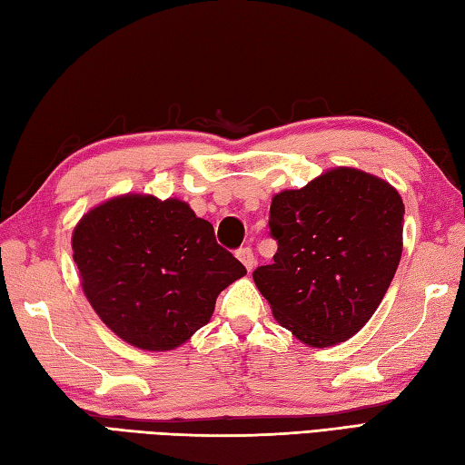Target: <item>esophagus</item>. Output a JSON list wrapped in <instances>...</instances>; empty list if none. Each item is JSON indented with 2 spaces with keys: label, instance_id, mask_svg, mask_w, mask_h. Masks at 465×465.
Listing matches in <instances>:
<instances>
[{
  "label": "esophagus",
  "instance_id": "34e87169",
  "mask_svg": "<svg viewBox=\"0 0 465 465\" xmlns=\"http://www.w3.org/2000/svg\"><path fill=\"white\" fill-rule=\"evenodd\" d=\"M238 260L245 265V270L248 272H252L253 270V265H255V258H253V252H252V248H240L238 250Z\"/></svg>",
  "mask_w": 465,
  "mask_h": 465
}]
</instances>
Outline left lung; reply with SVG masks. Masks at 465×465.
<instances>
[{
	"label": "left lung",
	"instance_id": "left-lung-1",
	"mask_svg": "<svg viewBox=\"0 0 465 465\" xmlns=\"http://www.w3.org/2000/svg\"><path fill=\"white\" fill-rule=\"evenodd\" d=\"M403 213L388 182L353 167L275 195L268 225L278 252L253 272L273 318L312 348L358 333L398 270Z\"/></svg>",
	"mask_w": 465,
	"mask_h": 465
}]
</instances>
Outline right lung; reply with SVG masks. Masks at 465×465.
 Listing matches in <instances>:
<instances>
[{
    "mask_svg": "<svg viewBox=\"0 0 465 465\" xmlns=\"http://www.w3.org/2000/svg\"><path fill=\"white\" fill-rule=\"evenodd\" d=\"M92 308L140 350L165 351L210 322L215 300L245 275L213 225L180 200L127 193L94 207L72 238Z\"/></svg>",
    "mask_w": 465,
    "mask_h": 465,
    "instance_id": "obj_1",
    "label": "right lung"
}]
</instances>
